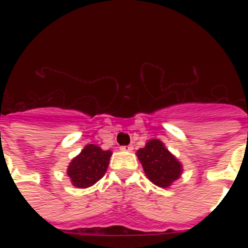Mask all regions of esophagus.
I'll return each instance as SVG.
<instances>
[{
	"mask_svg": "<svg viewBox=\"0 0 248 248\" xmlns=\"http://www.w3.org/2000/svg\"><path fill=\"white\" fill-rule=\"evenodd\" d=\"M132 149H134L132 145H124V147H121V151H124V152H132Z\"/></svg>",
	"mask_w": 248,
	"mask_h": 248,
	"instance_id": "34e87169",
	"label": "esophagus"
}]
</instances>
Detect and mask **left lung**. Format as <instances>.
<instances>
[{"label":"left lung","instance_id":"obj_1","mask_svg":"<svg viewBox=\"0 0 248 248\" xmlns=\"http://www.w3.org/2000/svg\"><path fill=\"white\" fill-rule=\"evenodd\" d=\"M147 177L159 188H169L183 173V165L158 139L148 140L136 152Z\"/></svg>","mask_w":248,"mask_h":248}]
</instances>
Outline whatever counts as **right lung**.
<instances>
[{
	"label": "right lung",
	"mask_w": 248,
	"mask_h": 248,
	"mask_svg": "<svg viewBox=\"0 0 248 248\" xmlns=\"http://www.w3.org/2000/svg\"><path fill=\"white\" fill-rule=\"evenodd\" d=\"M110 157L112 151H103L95 144L85 145L67 169V175L73 186L79 189L93 186L107 172Z\"/></svg>",
	"instance_id": "right-lung-1"
}]
</instances>
